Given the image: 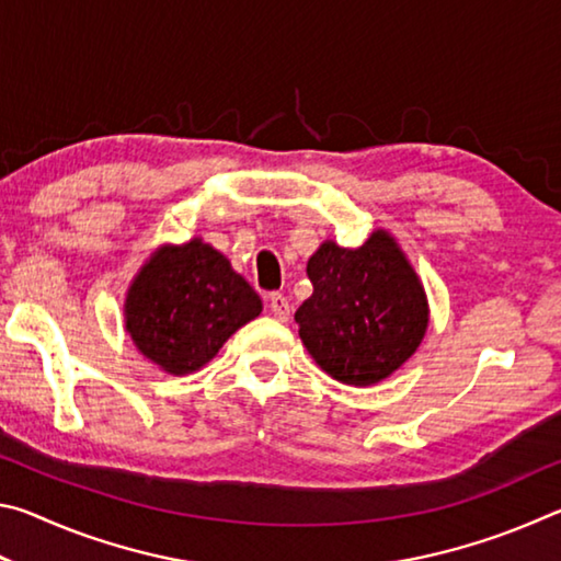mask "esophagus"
I'll list each match as a JSON object with an SVG mask.
<instances>
[{"label": "esophagus", "instance_id": "obj_1", "mask_svg": "<svg viewBox=\"0 0 561 561\" xmlns=\"http://www.w3.org/2000/svg\"><path fill=\"white\" fill-rule=\"evenodd\" d=\"M270 311H272L274 319H277V321H287L289 319V311H291L287 297H284V294H279V291L270 294Z\"/></svg>", "mask_w": 561, "mask_h": 561}]
</instances>
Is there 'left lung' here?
Wrapping results in <instances>:
<instances>
[{
  "mask_svg": "<svg viewBox=\"0 0 561 561\" xmlns=\"http://www.w3.org/2000/svg\"><path fill=\"white\" fill-rule=\"evenodd\" d=\"M314 294L297 309L311 358L346 386H374L398 371L428 329V299L386 230L358 250L327 240L307 262Z\"/></svg>",
  "mask_w": 561,
  "mask_h": 561,
  "instance_id": "8db88e82",
  "label": "left lung"
}]
</instances>
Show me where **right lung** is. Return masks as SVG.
<instances>
[{"label":"right lung","mask_w":561,"mask_h":561,"mask_svg":"<svg viewBox=\"0 0 561 561\" xmlns=\"http://www.w3.org/2000/svg\"><path fill=\"white\" fill-rule=\"evenodd\" d=\"M260 311L257 291L197 237L156 250L123 304L133 344L173 376L203 368Z\"/></svg>","instance_id":"add662e5"}]
</instances>
